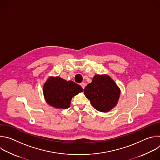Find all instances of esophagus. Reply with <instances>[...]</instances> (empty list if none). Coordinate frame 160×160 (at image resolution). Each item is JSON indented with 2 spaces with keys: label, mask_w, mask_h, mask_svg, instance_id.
I'll use <instances>...</instances> for the list:
<instances>
[{
  "label": "esophagus",
  "mask_w": 160,
  "mask_h": 160,
  "mask_svg": "<svg viewBox=\"0 0 160 160\" xmlns=\"http://www.w3.org/2000/svg\"><path fill=\"white\" fill-rule=\"evenodd\" d=\"M80 85H81V87H82L83 88H84L85 87V83L84 82H82V83H80Z\"/></svg>",
  "instance_id": "esophagus-1"
}]
</instances>
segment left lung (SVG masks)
Instances as JSON below:
<instances>
[{
  "label": "left lung",
  "mask_w": 160,
  "mask_h": 160,
  "mask_svg": "<svg viewBox=\"0 0 160 160\" xmlns=\"http://www.w3.org/2000/svg\"><path fill=\"white\" fill-rule=\"evenodd\" d=\"M86 98L98 111L107 112L115 108L120 96V89L109 75H96L83 90Z\"/></svg>",
  "instance_id": "8db88e82"
}]
</instances>
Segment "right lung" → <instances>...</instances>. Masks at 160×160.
<instances>
[{"instance_id":"1","label":"right lung","mask_w":160,"mask_h":160,"mask_svg":"<svg viewBox=\"0 0 160 160\" xmlns=\"http://www.w3.org/2000/svg\"><path fill=\"white\" fill-rule=\"evenodd\" d=\"M83 91L82 87L73 81L59 77H50L43 85V93L46 102L56 109H67L71 100Z\"/></svg>"}]
</instances>
